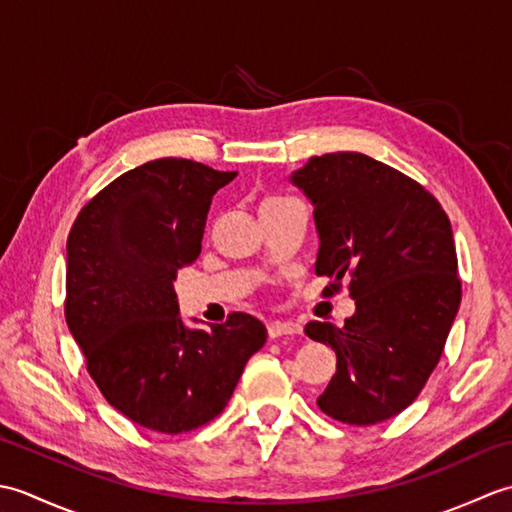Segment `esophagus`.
I'll list each match as a JSON object with an SVG mask.
<instances>
[{"label": "esophagus", "mask_w": 512, "mask_h": 512, "mask_svg": "<svg viewBox=\"0 0 512 512\" xmlns=\"http://www.w3.org/2000/svg\"><path fill=\"white\" fill-rule=\"evenodd\" d=\"M301 334V325L295 321H273L268 325L270 339H279V336H295Z\"/></svg>", "instance_id": "obj_1"}]
</instances>
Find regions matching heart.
Masks as SVG:
<instances>
[{"label": "heart", "mask_w": 512, "mask_h": 512, "mask_svg": "<svg viewBox=\"0 0 512 512\" xmlns=\"http://www.w3.org/2000/svg\"><path fill=\"white\" fill-rule=\"evenodd\" d=\"M268 202H277V200H266V202H264V204H268Z\"/></svg>", "instance_id": "1"}]
</instances>
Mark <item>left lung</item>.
I'll return each mask as SVG.
<instances>
[{"instance_id":"obj_1","label":"left lung","mask_w":512,"mask_h":512,"mask_svg":"<svg viewBox=\"0 0 512 512\" xmlns=\"http://www.w3.org/2000/svg\"><path fill=\"white\" fill-rule=\"evenodd\" d=\"M290 182L314 206V273L332 277L328 292L350 279L356 303L343 328L306 325L336 352L317 405L358 427L394 418L436 369L460 308L449 217L416 180L358 151L314 156Z\"/></svg>"}]
</instances>
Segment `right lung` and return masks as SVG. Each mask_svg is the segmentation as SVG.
<instances>
[{"label": "right lung", "mask_w": 512, "mask_h": 512, "mask_svg": "<svg viewBox=\"0 0 512 512\" xmlns=\"http://www.w3.org/2000/svg\"><path fill=\"white\" fill-rule=\"evenodd\" d=\"M235 176L184 158L145 162L85 204L68 235L70 334L105 400L145 429L173 436L213 420L266 343L246 312L189 328L173 290L200 255L213 195Z\"/></svg>", "instance_id": "right-lung-1"}]
</instances>
